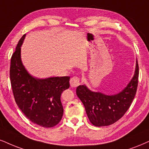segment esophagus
<instances>
[{"label":"esophagus","mask_w":149,"mask_h":149,"mask_svg":"<svg viewBox=\"0 0 149 149\" xmlns=\"http://www.w3.org/2000/svg\"><path fill=\"white\" fill-rule=\"evenodd\" d=\"M70 84L71 87H72V88L77 87V86L79 85V84H80V79L77 76L73 77H72L70 79Z\"/></svg>","instance_id":"esophagus-1"}]
</instances>
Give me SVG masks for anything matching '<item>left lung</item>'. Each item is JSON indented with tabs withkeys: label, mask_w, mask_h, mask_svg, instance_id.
<instances>
[{
	"label": "left lung",
	"mask_w": 149,
	"mask_h": 149,
	"mask_svg": "<svg viewBox=\"0 0 149 149\" xmlns=\"http://www.w3.org/2000/svg\"><path fill=\"white\" fill-rule=\"evenodd\" d=\"M139 66L136 61L133 77L127 86L116 95L93 92L85 85L77 88V95L83 103L90 122L95 126H106L118 121L128 111L138 84Z\"/></svg>",
	"instance_id": "1"
}]
</instances>
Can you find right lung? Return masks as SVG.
Returning a JSON list of instances; mask_svg holds the SVG:
<instances>
[{"label": "right lung", "mask_w": 149, "mask_h": 149, "mask_svg": "<svg viewBox=\"0 0 149 149\" xmlns=\"http://www.w3.org/2000/svg\"><path fill=\"white\" fill-rule=\"evenodd\" d=\"M24 34L11 58L10 76L13 94L18 108L27 119L44 128L58 124L63 114L61 95L70 87V77L38 79L29 74L21 61Z\"/></svg>", "instance_id": "add662e5"}]
</instances>
